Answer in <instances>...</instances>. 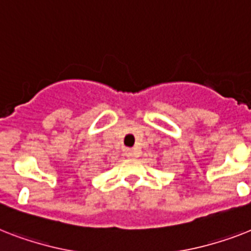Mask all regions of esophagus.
Segmentation results:
<instances>
[{"label":"esophagus","instance_id":"34e87169","mask_svg":"<svg viewBox=\"0 0 251 251\" xmlns=\"http://www.w3.org/2000/svg\"><path fill=\"white\" fill-rule=\"evenodd\" d=\"M125 154L127 156V157H135L136 152H135V150H131V148H126Z\"/></svg>","mask_w":251,"mask_h":251}]
</instances>
